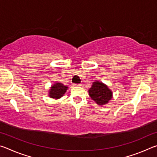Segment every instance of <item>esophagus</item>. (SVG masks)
<instances>
[{
  "mask_svg": "<svg viewBox=\"0 0 157 157\" xmlns=\"http://www.w3.org/2000/svg\"><path fill=\"white\" fill-rule=\"evenodd\" d=\"M75 85H76V86H82V84H75Z\"/></svg>",
  "mask_w": 157,
  "mask_h": 157,
  "instance_id": "1",
  "label": "esophagus"
}]
</instances>
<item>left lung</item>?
<instances>
[{"label":"left lung","instance_id":"1","mask_svg":"<svg viewBox=\"0 0 157 157\" xmlns=\"http://www.w3.org/2000/svg\"><path fill=\"white\" fill-rule=\"evenodd\" d=\"M90 97L98 105L107 104L112 98V91L109 89L107 85L99 81L93 82L91 88L89 90Z\"/></svg>","mask_w":157,"mask_h":157}]
</instances>
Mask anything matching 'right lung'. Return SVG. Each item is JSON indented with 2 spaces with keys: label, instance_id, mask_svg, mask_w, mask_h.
<instances>
[{
  "label": "right lung",
  "instance_id": "obj_1",
  "mask_svg": "<svg viewBox=\"0 0 157 157\" xmlns=\"http://www.w3.org/2000/svg\"><path fill=\"white\" fill-rule=\"evenodd\" d=\"M68 89V86H64L62 83H57L52 85L49 91V97L54 99H59L65 94Z\"/></svg>",
  "mask_w": 157,
  "mask_h": 157
}]
</instances>
